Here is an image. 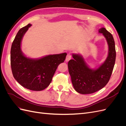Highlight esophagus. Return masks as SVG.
<instances>
[{
  "mask_svg": "<svg viewBox=\"0 0 126 126\" xmlns=\"http://www.w3.org/2000/svg\"><path fill=\"white\" fill-rule=\"evenodd\" d=\"M72 58V55L70 53H69V54H68L67 56H66V62H68L69 60H70Z\"/></svg>",
  "mask_w": 126,
  "mask_h": 126,
  "instance_id": "1",
  "label": "esophagus"
}]
</instances>
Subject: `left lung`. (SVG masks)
Wrapping results in <instances>:
<instances>
[{"mask_svg":"<svg viewBox=\"0 0 126 126\" xmlns=\"http://www.w3.org/2000/svg\"><path fill=\"white\" fill-rule=\"evenodd\" d=\"M106 38L109 47L108 56L104 63L96 70L89 68L82 57L72 55L69 61L68 70L75 90L81 94H93L104 88L108 82L115 63V44L111 33L105 28L99 29Z\"/></svg>","mask_w":126,"mask_h":126,"instance_id":"obj_1","label":"left lung"}]
</instances>
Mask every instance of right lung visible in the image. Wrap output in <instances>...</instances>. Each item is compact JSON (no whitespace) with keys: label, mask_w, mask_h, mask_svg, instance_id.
Returning <instances> with one entry per match:
<instances>
[{"label":"right lung","mask_w":126,"mask_h":126,"mask_svg":"<svg viewBox=\"0 0 126 126\" xmlns=\"http://www.w3.org/2000/svg\"><path fill=\"white\" fill-rule=\"evenodd\" d=\"M28 24L19 30L11 45L10 64L14 77L26 88L34 91L45 89L49 85L58 65L63 63L66 53L50 55L39 59L27 58L22 54V38L28 28Z\"/></svg>","instance_id":"1"}]
</instances>
